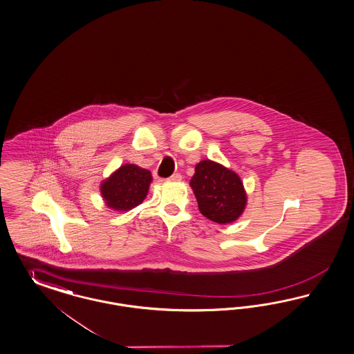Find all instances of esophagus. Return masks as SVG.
<instances>
[{"mask_svg":"<svg viewBox=\"0 0 354 354\" xmlns=\"http://www.w3.org/2000/svg\"><path fill=\"white\" fill-rule=\"evenodd\" d=\"M182 178H183V176H182L179 172H176V174H174V175L171 176L169 180H170V182H180V180H182Z\"/></svg>","mask_w":354,"mask_h":354,"instance_id":"esophagus-1","label":"esophagus"}]
</instances>
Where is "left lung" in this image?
<instances>
[{"instance_id": "8db88e82", "label": "left lung", "mask_w": 354, "mask_h": 354, "mask_svg": "<svg viewBox=\"0 0 354 354\" xmlns=\"http://www.w3.org/2000/svg\"><path fill=\"white\" fill-rule=\"evenodd\" d=\"M189 185L198 210L207 220L220 225L232 223L243 214L247 194L243 182L235 171L210 159L200 160Z\"/></svg>"}]
</instances>
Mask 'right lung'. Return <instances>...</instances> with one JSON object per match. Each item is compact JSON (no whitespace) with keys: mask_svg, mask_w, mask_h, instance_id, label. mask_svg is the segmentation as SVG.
<instances>
[{"mask_svg":"<svg viewBox=\"0 0 354 354\" xmlns=\"http://www.w3.org/2000/svg\"><path fill=\"white\" fill-rule=\"evenodd\" d=\"M151 182L150 171L125 163L102 182L100 194L112 210L128 212L145 200Z\"/></svg>","mask_w":354,"mask_h":354,"instance_id":"obj_1","label":"right lung"}]
</instances>
